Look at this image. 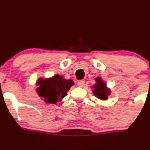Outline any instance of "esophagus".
Instances as JSON below:
<instances>
[{"label": "esophagus", "instance_id": "34e87169", "mask_svg": "<svg viewBox=\"0 0 150 150\" xmlns=\"http://www.w3.org/2000/svg\"><path fill=\"white\" fill-rule=\"evenodd\" d=\"M84 83H85V81L84 80H80L77 82V84H78V86H83L84 85Z\"/></svg>", "mask_w": 150, "mask_h": 150}]
</instances>
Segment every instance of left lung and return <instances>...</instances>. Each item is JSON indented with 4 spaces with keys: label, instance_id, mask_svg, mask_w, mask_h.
<instances>
[{
    "label": "left lung",
    "instance_id": "8db88e82",
    "mask_svg": "<svg viewBox=\"0 0 150 150\" xmlns=\"http://www.w3.org/2000/svg\"><path fill=\"white\" fill-rule=\"evenodd\" d=\"M96 83L92 86L93 88V94L100 100H107L110 91L106 88L105 83L103 82L100 77H96Z\"/></svg>",
    "mask_w": 150,
    "mask_h": 150
}]
</instances>
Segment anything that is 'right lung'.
Returning a JSON list of instances; mask_svg holds the SVG:
<instances>
[{
	"label": "right lung",
	"instance_id": "1",
	"mask_svg": "<svg viewBox=\"0 0 150 150\" xmlns=\"http://www.w3.org/2000/svg\"><path fill=\"white\" fill-rule=\"evenodd\" d=\"M36 89L38 93L48 103H57L67 94V91L74 84L72 80H66L59 75H56L52 78L40 79Z\"/></svg>",
	"mask_w": 150,
	"mask_h": 150
}]
</instances>
